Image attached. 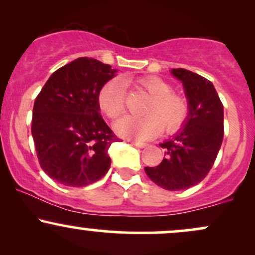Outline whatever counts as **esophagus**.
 <instances>
[{
  "mask_svg": "<svg viewBox=\"0 0 255 255\" xmlns=\"http://www.w3.org/2000/svg\"><path fill=\"white\" fill-rule=\"evenodd\" d=\"M131 144L139 148H144V147H146V145H147V144H145V142H141V141H131Z\"/></svg>",
  "mask_w": 255,
  "mask_h": 255,
  "instance_id": "esophagus-1",
  "label": "esophagus"
}]
</instances>
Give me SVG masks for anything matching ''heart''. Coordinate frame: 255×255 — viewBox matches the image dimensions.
I'll return each mask as SVG.
<instances>
[{"label": "heart", "instance_id": "b5f03b06", "mask_svg": "<svg viewBox=\"0 0 255 255\" xmlns=\"http://www.w3.org/2000/svg\"><path fill=\"white\" fill-rule=\"evenodd\" d=\"M133 85L151 96L146 104L145 116H125L115 124V130L124 137L139 140L153 139L162 129L171 134L180 130L189 115V103L182 95L172 92L170 83L159 77L147 75L137 79H111L99 90L98 107L107 118L116 119L125 111L126 86Z\"/></svg>", "mask_w": 255, "mask_h": 255}]
</instances>
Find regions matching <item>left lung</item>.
Here are the masks:
<instances>
[{
	"label": "left lung",
	"mask_w": 255,
	"mask_h": 255,
	"mask_svg": "<svg viewBox=\"0 0 255 255\" xmlns=\"http://www.w3.org/2000/svg\"><path fill=\"white\" fill-rule=\"evenodd\" d=\"M171 74L182 81L189 115L182 129L159 145L164 159L146 166L145 172L159 187L181 191L201 182L211 170L223 141L224 113L211 81L183 68L171 69Z\"/></svg>",
	"instance_id": "obj_1"
}]
</instances>
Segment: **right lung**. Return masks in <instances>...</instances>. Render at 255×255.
Instances as JSON below:
<instances>
[{"instance_id":"right-lung-1","label":"right lung","mask_w":255,"mask_h":255,"mask_svg":"<svg viewBox=\"0 0 255 255\" xmlns=\"http://www.w3.org/2000/svg\"><path fill=\"white\" fill-rule=\"evenodd\" d=\"M116 69L80 57L51 74L33 105L31 131L40 168L56 182L85 187L110 168V145L119 137L99 113L97 96Z\"/></svg>"}]
</instances>
